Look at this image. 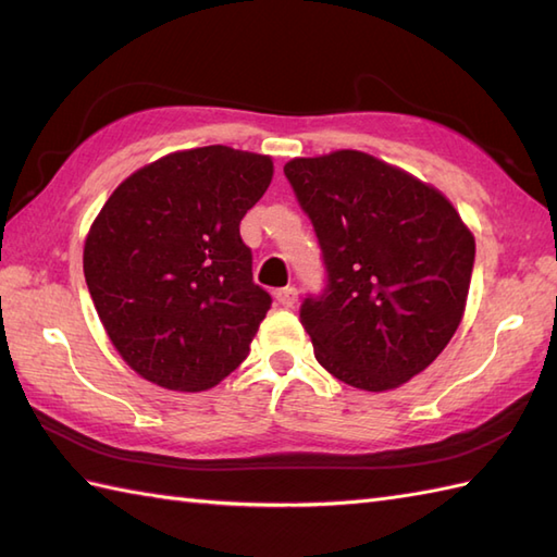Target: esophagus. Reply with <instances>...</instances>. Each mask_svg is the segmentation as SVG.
<instances>
[{
  "label": "esophagus",
  "mask_w": 557,
  "mask_h": 557,
  "mask_svg": "<svg viewBox=\"0 0 557 557\" xmlns=\"http://www.w3.org/2000/svg\"><path fill=\"white\" fill-rule=\"evenodd\" d=\"M275 299H277V304L285 306V309H292V306L299 301V292H297V287H282L275 292Z\"/></svg>",
  "instance_id": "obj_1"
}]
</instances>
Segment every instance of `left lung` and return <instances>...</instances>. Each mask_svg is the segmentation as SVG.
Instances as JSON below:
<instances>
[{"mask_svg": "<svg viewBox=\"0 0 557 557\" xmlns=\"http://www.w3.org/2000/svg\"><path fill=\"white\" fill-rule=\"evenodd\" d=\"M327 268L299 321L337 381L385 393L429 369L465 318L476 242L455 206L361 150L285 164Z\"/></svg>", "mask_w": 557, "mask_h": 557, "instance_id": "1", "label": "left lung"}]
</instances>
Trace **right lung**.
Returning a JSON list of instances; mask_svg holds the SVG:
<instances>
[{
  "label": "right lung",
  "mask_w": 557,
  "mask_h": 557,
  "mask_svg": "<svg viewBox=\"0 0 557 557\" xmlns=\"http://www.w3.org/2000/svg\"><path fill=\"white\" fill-rule=\"evenodd\" d=\"M272 158L230 146L170 152L114 188L83 244V275L126 366L200 393L239 366L270 309L239 222Z\"/></svg>",
  "instance_id": "1"
}]
</instances>
